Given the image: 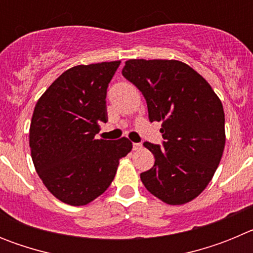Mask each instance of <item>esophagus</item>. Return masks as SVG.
Masks as SVG:
<instances>
[{"label":"esophagus","instance_id":"obj_1","mask_svg":"<svg viewBox=\"0 0 253 253\" xmlns=\"http://www.w3.org/2000/svg\"><path fill=\"white\" fill-rule=\"evenodd\" d=\"M140 149H142V144L140 143H134L133 151H140Z\"/></svg>","mask_w":253,"mask_h":253}]
</instances>
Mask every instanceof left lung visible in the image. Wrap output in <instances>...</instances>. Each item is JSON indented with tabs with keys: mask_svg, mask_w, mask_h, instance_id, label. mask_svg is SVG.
<instances>
[{
	"mask_svg": "<svg viewBox=\"0 0 253 253\" xmlns=\"http://www.w3.org/2000/svg\"><path fill=\"white\" fill-rule=\"evenodd\" d=\"M123 76L143 93L149 122H162V147L144 142L154 156L140 180L169 205L191 202L213 178L225 144L224 110L211 86L186 63L129 59Z\"/></svg>",
	"mask_w": 253,
	"mask_h": 253,
	"instance_id": "1",
	"label": "left lung"
}]
</instances>
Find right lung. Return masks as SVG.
Returning <instances> with one entry per match:
<instances>
[{"instance_id":"1","label":"right lung","mask_w":253,"mask_h":253,"mask_svg":"<svg viewBox=\"0 0 253 253\" xmlns=\"http://www.w3.org/2000/svg\"><path fill=\"white\" fill-rule=\"evenodd\" d=\"M120 60L67 69L35 105L29 144L43 184L58 200L86 205L104 194L115 177L130 140L96 139L107 122L106 90Z\"/></svg>"}]
</instances>
